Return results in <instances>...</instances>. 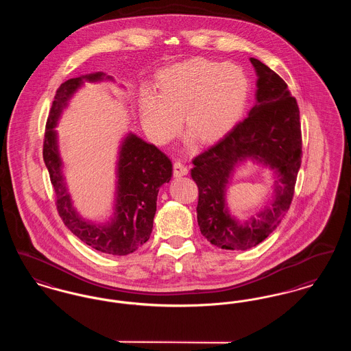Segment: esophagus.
Segmentation results:
<instances>
[{"label": "esophagus", "mask_w": 351, "mask_h": 351, "mask_svg": "<svg viewBox=\"0 0 351 351\" xmlns=\"http://www.w3.org/2000/svg\"><path fill=\"white\" fill-rule=\"evenodd\" d=\"M186 173H188V168H186V166L184 165L182 160H176L175 165H173V175H175L176 178H180V176L186 175Z\"/></svg>", "instance_id": "34e87169"}]
</instances>
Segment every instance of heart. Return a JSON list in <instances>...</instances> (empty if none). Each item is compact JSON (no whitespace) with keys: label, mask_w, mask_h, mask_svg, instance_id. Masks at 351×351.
I'll list each match as a JSON object with an SVG mask.
<instances>
[{"label":"heart","mask_w":351,"mask_h":351,"mask_svg":"<svg viewBox=\"0 0 351 351\" xmlns=\"http://www.w3.org/2000/svg\"><path fill=\"white\" fill-rule=\"evenodd\" d=\"M154 94L139 97V117L151 139L169 142L182 118L185 132L202 143L215 142L239 119L249 96V80L233 63L192 58L160 69Z\"/></svg>","instance_id":"obj_1"}]
</instances>
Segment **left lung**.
Instances as JSON below:
<instances>
[{"label":"left lung","mask_w":351,"mask_h":351,"mask_svg":"<svg viewBox=\"0 0 351 351\" xmlns=\"http://www.w3.org/2000/svg\"><path fill=\"white\" fill-rule=\"evenodd\" d=\"M256 71V104L219 142L193 158L191 176L199 188L197 222L212 245L247 250L263 242L282 222L293 199L300 169V110L283 79L261 60ZM250 157L276 171V199L256 218L241 224L226 206V184L233 167Z\"/></svg>","instance_id":"1"}]
</instances>
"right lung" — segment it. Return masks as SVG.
Wrapping results in <instances>:
<instances>
[{
  "mask_svg": "<svg viewBox=\"0 0 351 351\" xmlns=\"http://www.w3.org/2000/svg\"><path fill=\"white\" fill-rule=\"evenodd\" d=\"M104 77L113 80L97 72L69 79L58 88L46 123L43 159L55 191L59 216L68 229L95 250L110 255H128L150 238L158 192L163 184L171 180L172 163L156 146L134 134H128L121 145L118 159L114 217L108 223H96L79 216L72 206L64 183L55 126L68 100L83 85L84 80L99 82Z\"/></svg>",
  "mask_w": 351,
  "mask_h": 351,
  "instance_id": "right-lung-1",
  "label": "right lung"
}]
</instances>
